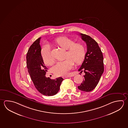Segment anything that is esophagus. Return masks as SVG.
I'll list each match as a JSON object with an SVG mask.
<instances>
[{
    "mask_svg": "<svg viewBox=\"0 0 128 128\" xmlns=\"http://www.w3.org/2000/svg\"><path fill=\"white\" fill-rule=\"evenodd\" d=\"M70 76H64L63 77L64 78H70Z\"/></svg>",
    "mask_w": 128,
    "mask_h": 128,
    "instance_id": "esophagus-1",
    "label": "esophagus"
}]
</instances>
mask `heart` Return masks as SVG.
<instances>
[{
    "instance_id": "1",
    "label": "heart",
    "mask_w": 128,
    "mask_h": 128,
    "mask_svg": "<svg viewBox=\"0 0 128 128\" xmlns=\"http://www.w3.org/2000/svg\"><path fill=\"white\" fill-rule=\"evenodd\" d=\"M56 43L64 49L67 50L64 60L58 61L53 68L54 74L57 76H65L68 74L74 65V62L77 64L84 60L86 55V49L80 42L75 43L74 40L67 37H60L56 40ZM42 56L43 61L47 65H51L54 63L51 56L50 47L44 44L42 50Z\"/></svg>"
}]
</instances>
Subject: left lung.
Masks as SVG:
<instances>
[{
	"instance_id": "left-lung-1",
	"label": "left lung",
	"mask_w": 128,
	"mask_h": 128,
	"mask_svg": "<svg viewBox=\"0 0 128 128\" xmlns=\"http://www.w3.org/2000/svg\"><path fill=\"white\" fill-rule=\"evenodd\" d=\"M82 39L86 42L87 52L83 63L78 71H84V79L79 90L89 92L95 88L104 72L103 56L98 43L88 35L80 33Z\"/></svg>"
}]
</instances>
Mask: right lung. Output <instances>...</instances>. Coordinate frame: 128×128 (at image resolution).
<instances>
[{"label":"right lung","mask_w":128,"mask_h":128,"mask_svg":"<svg viewBox=\"0 0 128 128\" xmlns=\"http://www.w3.org/2000/svg\"><path fill=\"white\" fill-rule=\"evenodd\" d=\"M37 39L30 46L26 54V64L28 72L35 88L43 95L51 96L58 93L63 79L59 77L51 79L46 77L47 68L44 65L41 54L40 42Z\"/></svg>","instance_id":"add662e5"}]
</instances>
